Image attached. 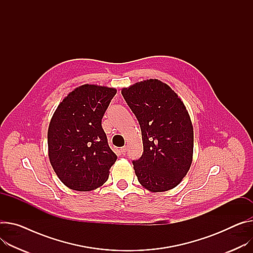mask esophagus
I'll return each instance as SVG.
<instances>
[{
    "instance_id": "34e87169",
    "label": "esophagus",
    "mask_w": 253,
    "mask_h": 253,
    "mask_svg": "<svg viewBox=\"0 0 253 253\" xmlns=\"http://www.w3.org/2000/svg\"><path fill=\"white\" fill-rule=\"evenodd\" d=\"M121 152H122L123 154H125V153L126 152V146H124V147H122V148H121Z\"/></svg>"
}]
</instances>
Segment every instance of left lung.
I'll use <instances>...</instances> for the list:
<instances>
[{
    "instance_id": "left-lung-1",
    "label": "left lung",
    "mask_w": 253,
    "mask_h": 253,
    "mask_svg": "<svg viewBox=\"0 0 253 253\" xmlns=\"http://www.w3.org/2000/svg\"><path fill=\"white\" fill-rule=\"evenodd\" d=\"M122 94L142 130L144 152L132 161L139 182L153 192L177 186L190 168L193 154V126L185 105L157 79L135 83Z\"/></svg>"
}]
</instances>
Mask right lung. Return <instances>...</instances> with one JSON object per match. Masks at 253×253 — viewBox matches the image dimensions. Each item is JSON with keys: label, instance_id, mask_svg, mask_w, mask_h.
<instances>
[{"label": "right lung", "instance_id": "add662e5", "mask_svg": "<svg viewBox=\"0 0 253 253\" xmlns=\"http://www.w3.org/2000/svg\"><path fill=\"white\" fill-rule=\"evenodd\" d=\"M116 89L85 84L68 94L55 109L47 131L48 158L69 188L90 191L101 186L118 156L101 126Z\"/></svg>", "mask_w": 253, "mask_h": 253}]
</instances>
